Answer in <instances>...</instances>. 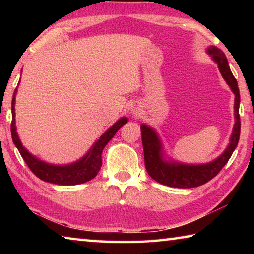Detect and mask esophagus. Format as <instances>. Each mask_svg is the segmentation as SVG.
Segmentation results:
<instances>
[{"label":"esophagus","mask_w":254,"mask_h":254,"mask_svg":"<svg viewBox=\"0 0 254 254\" xmlns=\"http://www.w3.org/2000/svg\"><path fill=\"white\" fill-rule=\"evenodd\" d=\"M133 113H134V114H135V113H137V110H135V109L133 110Z\"/></svg>","instance_id":"1"}]
</instances>
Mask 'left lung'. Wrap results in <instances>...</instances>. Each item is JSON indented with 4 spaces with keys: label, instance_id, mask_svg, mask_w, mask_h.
Masks as SVG:
<instances>
[{
    "label": "left lung",
    "instance_id": "1",
    "mask_svg": "<svg viewBox=\"0 0 254 254\" xmlns=\"http://www.w3.org/2000/svg\"><path fill=\"white\" fill-rule=\"evenodd\" d=\"M207 53L212 56L215 63L218 65L223 78L226 80L232 92L235 95L234 101V118L235 124L232 132L230 144L227 145L225 151L220 157L212 162L204 163V165H185L175 161H166L162 156V145L158 134L153 128L147 124L141 126V136H142V144L144 151V165L150 177L169 187L176 188H192L198 187L209 182L222 170L232 153L239 143L241 121L239 114L240 107V91L238 87V81L232 74L229 63L224 53L216 47H209Z\"/></svg>",
    "mask_w": 254,
    "mask_h": 254
}]
</instances>
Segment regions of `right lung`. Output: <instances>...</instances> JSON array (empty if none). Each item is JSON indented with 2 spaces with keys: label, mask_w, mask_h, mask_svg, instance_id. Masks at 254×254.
I'll return each mask as SVG.
<instances>
[{
  "label": "right lung",
  "mask_w": 254,
  "mask_h": 254,
  "mask_svg": "<svg viewBox=\"0 0 254 254\" xmlns=\"http://www.w3.org/2000/svg\"><path fill=\"white\" fill-rule=\"evenodd\" d=\"M15 94L16 89L13 93V98H12V123H11V135L12 140L15 147L18 148L19 152L22 156L23 160L27 163L30 170L37 176L38 178L47 183L56 184V185H78L84 184L86 182L93 179L98 174L102 167V151L104 149L107 142L114 136L120 128L127 122V118L120 119L117 123H114L104 134L101 135L95 143L93 144L91 150L80 159L70 165L65 166H56L50 165L45 161H41L36 158L33 154L30 153L25 149L18 136L15 127V112H14V104H15Z\"/></svg>",
  "instance_id": "1"
}]
</instances>
